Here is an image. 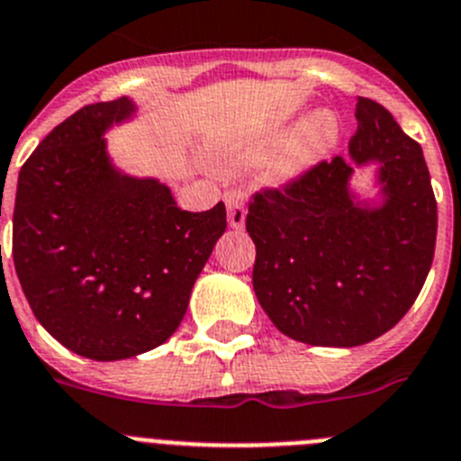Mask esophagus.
I'll return each instance as SVG.
<instances>
[{"instance_id": "34e87169", "label": "esophagus", "mask_w": 461, "mask_h": 461, "mask_svg": "<svg viewBox=\"0 0 461 461\" xmlns=\"http://www.w3.org/2000/svg\"><path fill=\"white\" fill-rule=\"evenodd\" d=\"M227 204V222L234 230H240L245 225V216H248V204H245V195L240 191H227L225 194Z\"/></svg>"}]
</instances>
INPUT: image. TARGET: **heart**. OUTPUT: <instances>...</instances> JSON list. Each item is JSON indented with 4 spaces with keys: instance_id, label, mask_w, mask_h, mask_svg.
<instances>
[{
    "instance_id": "heart-1",
    "label": "heart",
    "mask_w": 461,
    "mask_h": 461,
    "mask_svg": "<svg viewBox=\"0 0 461 461\" xmlns=\"http://www.w3.org/2000/svg\"><path fill=\"white\" fill-rule=\"evenodd\" d=\"M285 122H275L258 131L257 135L248 137V140L239 141V144L230 146L221 153L218 162L222 168H240L248 164L258 162L263 155L281 135L285 132ZM339 135H342V126L339 119L329 110H315L294 128H290L288 135L267 158L263 176L272 185H293V182L302 180L306 173H311L317 164L324 162L338 146Z\"/></svg>"
}]
</instances>
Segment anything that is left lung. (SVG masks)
Here are the masks:
<instances>
[{"label": "left lung", "instance_id": "obj_1", "mask_svg": "<svg viewBox=\"0 0 461 461\" xmlns=\"http://www.w3.org/2000/svg\"><path fill=\"white\" fill-rule=\"evenodd\" d=\"M347 158L321 162L249 203L252 284L272 324L312 347H358L387 333L430 272L437 203L421 146L372 98L356 103ZM375 167L374 199L350 186Z\"/></svg>", "mask_w": 461, "mask_h": 461}]
</instances>
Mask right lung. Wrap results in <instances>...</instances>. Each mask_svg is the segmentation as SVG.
<instances>
[{"instance_id": "add662e5", "label": "right lung", "mask_w": 461, "mask_h": 461, "mask_svg": "<svg viewBox=\"0 0 461 461\" xmlns=\"http://www.w3.org/2000/svg\"><path fill=\"white\" fill-rule=\"evenodd\" d=\"M135 114L128 96L74 112L24 162L13 209V261L31 311L62 347L101 363L176 333L227 227L222 203L182 212L158 177L112 162L105 132Z\"/></svg>"}]
</instances>
